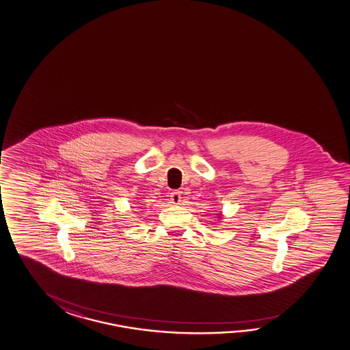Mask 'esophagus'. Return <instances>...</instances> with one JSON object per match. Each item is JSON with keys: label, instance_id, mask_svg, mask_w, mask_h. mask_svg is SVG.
I'll list each match as a JSON object with an SVG mask.
<instances>
[{"label": "esophagus", "instance_id": "34e87169", "mask_svg": "<svg viewBox=\"0 0 350 350\" xmlns=\"http://www.w3.org/2000/svg\"><path fill=\"white\" fill-rule=\"evenodd\" d=\"M182 202V196H180V191H174L171 193V203L173 204H179Z\"/></svg>", "mask_w": 350, "mask_h": 350}]
</instances>
